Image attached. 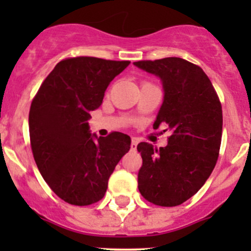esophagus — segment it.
<instances>
[{"mask_svg":"<svg viewBox=\"0 0 251 251\" xmlns=\"http://www.w3.org/2000/svg\"><path fill=\"white\" fill-rule=\"evenodd\" d=\"M137 144H138V142L136 141L135 138H132V141H131V151H135L136 149H137Z\"/></svg>","mask_w":251,"mask_h":251,"instance_id":"obj_1","label":"esophagus"}]
</instances>
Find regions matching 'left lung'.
<instances>
[{"mask_svg": "<svg viewBox=\"0 0 251 251\" xmlns=\"http://www.w3.org/2000/svg\"><path fill=\"white\" fill-rule=\"evenodd\" d=\"M133 64L160 77L164 102L154 128L168 124L165 148L141 142L138 189L146 201L176 206L193 197L216 165L222 137V107L201 67L177 57Z\"/></svg>", "mask_w": 251, "mask_h": 251, "instance_id": "1", "label": "left lung"}]
</instances>
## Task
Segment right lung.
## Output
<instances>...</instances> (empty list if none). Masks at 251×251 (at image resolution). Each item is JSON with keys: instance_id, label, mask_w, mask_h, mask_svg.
Here are the masks:
<instances>
[{"instance_id": "obj_1", "label": "right lung", "mask_w": 251, "mask_h": 251, "mask_svg": "<svg viewBox=\"0 0 251 251\" xmlns=\"http://www.w3.org/2000/svg\"><path fill=\"white\" fill-rule=\"evenodd\" d=\"M128 64L67 58L48 74L32 100L29 133L35 163L50 188L67 203L85 206L100 201L116 164L130 151L125 133L114 131L95 141L88 127L90 111L102 104L108 85Z\"/></svg>"}]
</instances>
